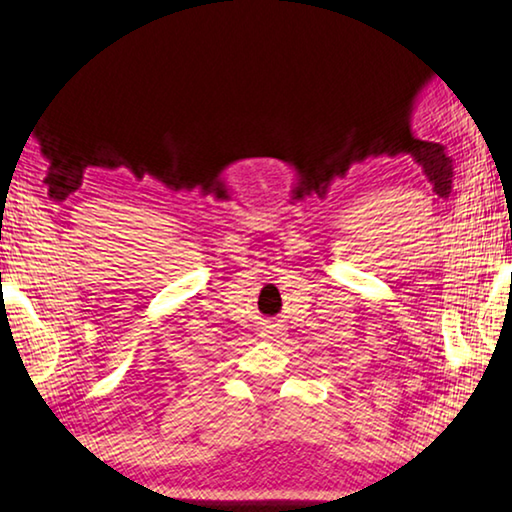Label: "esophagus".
Listing matches in <instances>:
<instances>
[{"label":"esophagus","mask_w":512,"mask_h":512,"mask_svg":"<svg viewBox=\"0 0 512 512\" xmlns=\"http://www.w3.org/2000/svg\"><path fill=\"white\" fill-rule=\"evenodd\" d=\"M277 334H279L277 322H272V320H263L261 322V336L263 338H274Z\"/></svg>","instance_id":"esophagus-1"}]
</instances>
